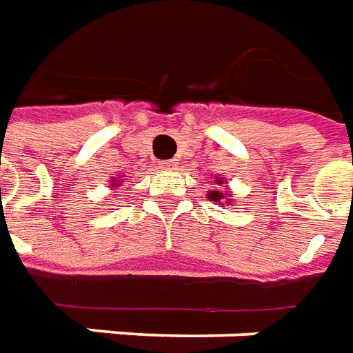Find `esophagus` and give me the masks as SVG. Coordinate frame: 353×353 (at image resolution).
<instances>
[{
  "label": "esophagus",
  "instance_id": "34e87169",
  "mask_svg": "<svg viewBox=\"0 0 353 353\" xmlns=\"http://www.w3.org/2000/svg\"><path fill=\"white\" fill-rule=\"evenodd\" d=\"M159 165H161V169H165V171H174L176 169V161L174 159H165Z\"/></svg>",
  "mask_w": 353,
  "mask_h": 353
}]
</instances>
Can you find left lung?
I'll return each mask as SVG.
<instances>
[{"instance_id": "left-lung-1", "label": "left lung", "mask_w": 353, "mask_h": 353, "mask_svg": "<svg viewBox=\"0 0 353 353\" xmlns=\"http://www.w3.org/2000/svg\"><path fill=\"white\" fill-rule=\"evenodd\" d=\"M224 182V179H216V184H222ZM226 197H230V194H226V192H222V190H212V192H209V199L211 201H214V203H232V201H224Z\"/></svg>"}]
</instances>
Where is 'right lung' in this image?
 Instances as JSON below:
<instances>
[{
	"mask_svg": "<svg viewBox=\"0 0 353 353\" xmlns=\"http://www.w3.org/2000/svg\"><path fill=\"white\" fill-rule=\"evenodd\" d=\"M117 184H121V181H112V186H117Z\"/></svg>",
	"mask_w": 353,
	"mask_h": 353,
	"instance_id": "add662e5",
	"label": "right lung"
}]
</instances>
